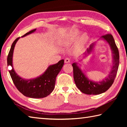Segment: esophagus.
<instances>
[{
    "mask_svg": "<svg viewBox=\"0 0 127 127\" xmlns=\"http://www.w3.org/2000/svg\"><path fill=\"white\" fill-rule=\"evenodd\" d=\"M64 62H65V63H70V59L68 58H66L65 59V60H64Z\"/></svg>",
    "mask_w": 127,
    "mask_h": 127,
    "instance_id": "1",
    "label": "esophagus"
}]
</instances>
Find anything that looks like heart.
<instances>
[{"label": "heart", "mask_w": 127, "mask_h": 127, "mask_svg": "<svg viewBox=\"0 0 127 127\" xmlns=\"http://www.w3.org/2000/svg\"><path fill=\"white\" fill-rule=\"evenodd\" d=\"M80 35V32L77 29L71 31L68 35L66 38V42L71 44L76 41V49L77 51L82 50L88 40V36L87 34L84 33Z\"/></svg>", "instance_id": "1"}]
</instances>
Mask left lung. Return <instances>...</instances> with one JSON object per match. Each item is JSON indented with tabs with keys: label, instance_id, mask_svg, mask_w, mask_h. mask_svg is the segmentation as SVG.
I'll return each mask as SVG.
<instances>
[{
	"label": "left lung",
	"instance_id": "left-lung-1",
	"mask_svg": "<svg viewBox=\"0 0 127 127\" xmlns=\"http://www.w3.org/2000/svg\"><path fill=\"white\" fill-rule=\"evenodd\" d=\"M101 37L110 45L112 50L113 58H114V64L108 77L106 78L101 82H93L85 76L79 66L77 65L76 63L72 64L75 84L77 88L85 94L97 95L106 92L113 84L117 73L120 63V56L118 49L115 44V40L111 34H107ZM92 48L93 45H91L90 48L87 49V52H90Z\"/></svg>",
	"mask_w": 127,
	"mask_h": 127
}]
</instances>
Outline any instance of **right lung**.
Wrapping results in <instances>:
<instances>
[{"mask_svg":"<svg viewBox=\"0 0 127 127\" xmlns=\"http://www.w3.org/2000/svg\"><path fill=\"white\" fill-rule=\"evenodd\" d=\"M36 29L29 31L22 37L33 33ZM20 37H17L11 45L7 58V65L12 67V55L16 42ZM64 65V60L62 59L57 63L50 66L44 74L33 80H26L18 76L12 69L9 70L11 77L16 87L24 95L32 98H42L52 92L55 88L56 77Z\"/></svg>","mask_w":127,"mask_h":127,"instance_id":"obj_1","label":"right lung"}]
</instances>
